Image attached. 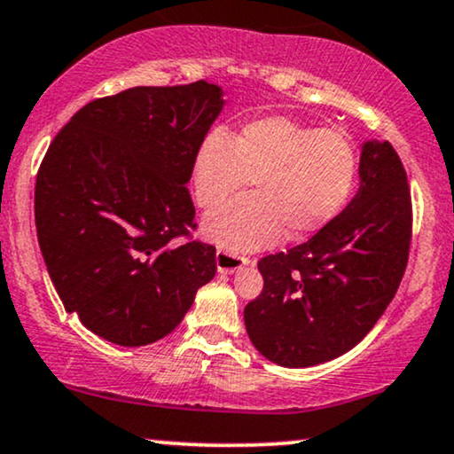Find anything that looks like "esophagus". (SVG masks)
<instances>
[{
    "label": "esophagus",
    "mask_w": 454,
    "mask_h": 454,
    "mask_svg": "<svg viewBox=\"0 0 454 454\" xmlns=\"http://www.w3.org/2000/svg\"><path fill=\"white\" fill-rule=\"evenodd\" d=\"M247 263H249L247 257L228 254V251H217L215 254V266L220 274H232V272H237L239 268L247 266Z\"/></svg>",
    "instance_id": "1"
}]
</instances>
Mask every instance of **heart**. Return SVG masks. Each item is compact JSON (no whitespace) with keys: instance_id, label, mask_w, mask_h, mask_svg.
I'll use <instances>...</instances> for the list:
<instances>
[{"instance_id":"obj_1","label":"heart","mask_w":454,"mask_h":454,"mask_svg":"<svg viewBox=\"0 0 454 454\" xmlns=\"http://www.w3.org/2000/svg\"><path fill=\"white\" fill-rule=\"evenodd\" d=\"M356 174L358 153L346 134L289 117L255 119L234 137L211 129L191 165L192 192L203 209L254 184V194L203 220L205 237L232 254L277 243L285 231L289 239L323 231L348 203Z\"/></svg>"}]
</instances>
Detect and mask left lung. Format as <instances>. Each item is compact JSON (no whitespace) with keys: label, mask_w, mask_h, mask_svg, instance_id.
Listing matches in <instances>:
<instances>
[{"label":"left lung","mask_w":454,"mask_h":454,"mask_svg":"<svg viewBox=\"0 0 454 454\" xmlns=\"http://www.w3.org/2000/svg\"><path fill=\"white\" fill-rule=\"evenodd\" d=\"M358 192L306 243L260 260L263 289L245 326L270 363L301 369L346 354L403 280L411 245L406 171L386 140L363 142Z\"/></svg>","instance_id":"1"}]
</instances>
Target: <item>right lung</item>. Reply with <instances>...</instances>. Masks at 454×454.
<instances>
[{
    "instance_id": "add662e5",
    "label": "right lung",
    "mask_w": 454,
    "mask_h": 454,
    "mask_svg": "<svg viewBox=\"0 0 454 454\" xmlns=\"http://www.w3.org/2000/svg\"><path fill=\"white\" fill-rule=\"evenodd\" d=\"M226 105L215 83L131 88L85 105L54 137L35 184L45 268L67 312L125 348L169 335L215 277L186 184Z\"/></svg>"
}]
</instances>
